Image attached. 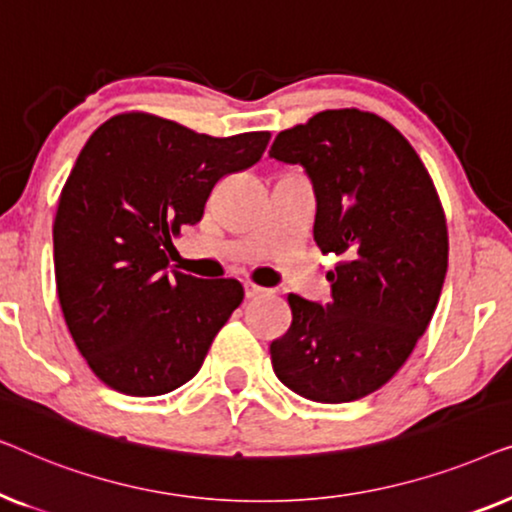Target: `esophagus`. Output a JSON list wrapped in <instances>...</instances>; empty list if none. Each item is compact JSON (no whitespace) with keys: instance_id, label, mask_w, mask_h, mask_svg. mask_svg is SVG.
<instances>
[{"instance_id":"obj_1","label":"esophagus","mask_w":512,"mask_h":512,"mask_svg":"<svg viewBox=\"0 0 512 512\" xmlns=\"http://www.w3.org/2000/svg\"><path fill=\"white\" fill-rule=\"evenodd\" d=\"M265 293H268V289H263V286H258L254 282H244V296H247L249 300L261 298V296H265Z\"/></svg>"}]
</instances>
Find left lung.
I'll use <instances>...</instances> for the list:
<instances>
[{"instance_id": "8db88e82", "label": "left lung", "mask_w": 512, "mask_h": 512, "mask_svg": "<svg viewBox=\"0 0 512 512\" xmlns=\"http://www.w3.org/2000/svg\"><path fill=\"white\" fill-rule=\"evenodd\" d=\"M270 156L305 167L314 242L342 256L326 305L289 293L272 368L310 401H359L398 373L436 312L450 251L443 205L408 139L370 111H319L279 132Z\"/></svg>"}]
</instances>
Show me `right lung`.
Instances as JSON below:
<instances>
[{"mask_svg":"<svg viewBox=\"0 0 512 512\" xmlns=\"http://www.w3.org/2000/svg\"><path fill=\"white\" fill-rule=\"evenodd\" d=\"M268 142L270 132L209 137L142 111L90 135L62 186L53 263L69 333L107 387L160 396L200 370L244 289L170 272L167 251L202 219L212 188L258 163Z\"/></svg>","mask_w":512,"mask_h":512,"instance_id":"obj_1","label":"right lung"}]
</instances>
